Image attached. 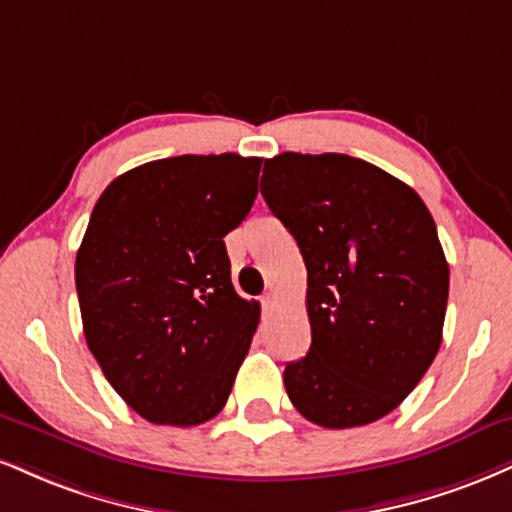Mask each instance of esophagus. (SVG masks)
I'll return each mask as SVG.
<instances>
[{
    "mask_svg": "<svg viewBox=\"0 0 512 512\" xmlns=\"http://www.w3.org/2000/svg\"><path fill=\"white\" fill-rule=\"evenodd\" d=\"M272 305H274V293H267L262 298V307H264V310H267V307H272Z\"/></svg>",
    "mask_w": 512,
    "mask_h": 512,
    "instance_id": "obj_1",
    "label": "esophagus"
}]
</instances>
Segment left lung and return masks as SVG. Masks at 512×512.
Wrapping results in <instances>:
<instances>
[{"label": "left lung", "instance_id": "left-lung-1", "mask_svg": "<svg viewBox=\"0 0 512 512\" xmlns=\"http://www.w3.org/2000/svg\"><path fill=\"white\" fill-rule=\"evenodd\" d=\"M262 195L307 267L312 346L283 369L305 420L377 422L420 384L441 346L448 262L422 197L348 155L264 159Z\"/></svg>", "mask_w": 512, "mask_h": 512}]
</instances>
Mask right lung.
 I'll return each mask as SVG.
<instances>
[{
  "label": "right lung",
  "instance_id": "1",
  "mask_svg": "<svg viewBox=\"0 0 512 512\" xmlns=\"http://www.w3.org/2000/svg\"><path fill=\"white\" fill-rule=\"evenodd\" d=\"M262 159L181 155L114 178L76 255L83 334L104 377L155 424L219 415L260 322L224 236L248 217Z\"/></svg>",
  "mask_w": 512,
  "mask_h": 512
}]
</instances>
